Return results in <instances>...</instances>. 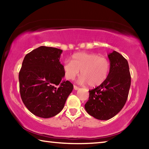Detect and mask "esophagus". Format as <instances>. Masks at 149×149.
Wrapping results in <instances>:
<instances>
[{"instance_id":"34e87169","label":"esophagus","mask_w":149,"mask_h":149,"mask_svg":"<svg viewBox=\"0 0 149 149\" xmlns=\"http://www.w3.org/2000/svg\"><path fill=\"white\" fill-rule=\"evenodd\" d=\"M74 89L75 90H78V89H79V88L77 86H76V85H74Z\"/></svg>"}]
</instances>
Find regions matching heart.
I'll return each mask as SVG.
<instances>
[{"label": "heart", "mask_w": 149, "mask_h": 149, "mask_svg": "<svg viewBox=\"0 0 149 149\" xmlns=\"http://www.w3.org/2000/svg\"><path fill=\"white\" fill-rule=\"evenodd\" d=\"M110 62L105 57L86 52H77L72 56V62L66 60L63 64L65 77L73 80L81 71V76L78 82L89 84L90 87L99 86L107 79L110 71Z\"/></svg>", "instance_id": "b5f03b06"}]
</instances>
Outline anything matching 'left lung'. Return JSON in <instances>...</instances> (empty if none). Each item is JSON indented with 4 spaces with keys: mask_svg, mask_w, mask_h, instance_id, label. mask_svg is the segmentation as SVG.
<instances>
[{
    "mask_svg": "<svg viewBox=\"0 0 149 149\" xmlns=\"http://www.w3.org/2000/svg\"><path fill=\"white\" fill-rule=\"evenodd\" d=\"M110 71L105 81L89 91L85 108L97 120H107L115 116L124 107L131 85L128 62L119 52L114 50L108 54Z\"/></svg>",
    "mask_w": 149,
    "mask_h": 149,
    "instance_id": "obj_1",
    "label": "left lung"
}]
</instances>
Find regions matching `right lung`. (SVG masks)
Wrapping results in <instances>:
<instances>
[{"label": "right lung", "mask_w": 149, "mask_h": 149, "mask_svg": "<svg viewBox=\"0 0 149 149\" xmlns=\"http://www.w3.org/2000/svg\"><path fill=\"white\" fill-rule=\"evenodd\" d=\"M62 50L41 46L25 56L19 73V92L24 104L32 114L53 117L64 108L74 86L64 81Z\"/></svg>", "instance_id": "right-lung-1"}]
</instances>
